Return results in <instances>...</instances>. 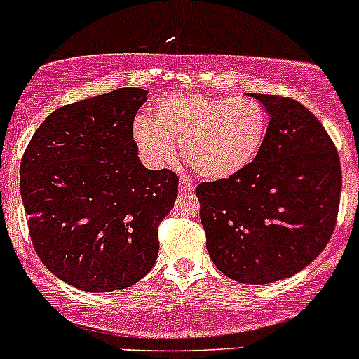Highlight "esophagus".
I'll return each mask as SVG.
<instances>
[{
  "label": "esophagus",
  "mask_w": 359,
  "mask_h": 359,
  "mask_svg": "<svg viewBox=\"0 0 359 359\" xmlns=\"http://www.w3.org/2000/svg\"><path fill=\"white\" fill-rule=\"evenodd\" d=\"M194 189V186L191 182H187V180H180V184H179V191H180V194H189L191 191Z\"/></svg>",
  "instance_id": "1"
}]
</instances>
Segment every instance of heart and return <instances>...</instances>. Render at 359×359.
I'll use <instances>...</instances> for the list:
<instances>
[{"mask_svg": "<svg viewBox=\"0 0 359 359\" xmlns=\"http://www.w3.org/2000/svg\"><path fill=\"white\" fill-rule=\"evenodd\" d=\"M266 128V112L256 100L182 93L159 98L151 109V121L138 117L133 140L145 161L154 166L173 161L179 144L184 161L198 175L221 180L256 159Z\"/></svg>", "mask_w": 359, "mask_h": 359, "instance_id": "obj_1", "label": "heart"}]
</instances>
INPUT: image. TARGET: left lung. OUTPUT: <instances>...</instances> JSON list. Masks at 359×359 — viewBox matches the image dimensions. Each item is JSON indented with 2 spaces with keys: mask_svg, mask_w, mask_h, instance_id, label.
<instances>
[{
  "mask_svg": "<svg viewBox=\"0 0 359 359\" xmlns=\"http://www.w3.org/2000/svg\"><path fill=\"white\" fill-rule=\"evenodd\" d=\"M270 123L256 159L229 179L196 187L207 249L242 284L287 279L311 264L335 229L342 170L318 117L302 103L256 95Z\"/></svg>",
  "mask_w": 359,
  "mask_h": 359,
  "instance_id": "left-lung-1",
  "label": "left lung"
}]
</instances>
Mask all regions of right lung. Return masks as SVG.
<instances>
[{
    "instance_id": "add662e5",
    "label": "right lung",
    "mask_w": 359,
    "mask_h": 359,
    "mask_svg": "<svg viewBox=\"0 0 359 359\" xmlns=\"http://www.w3.org/2000/svg\"><path fill=\"white\" fill-rule=\"evenodd\" d=\"M147 91L123 87L54 110L20 161L31 242L57 279L89 293L137 284L158 259L179 177L138 159L133 121Z\"/></svg>"
}]
</instances>
